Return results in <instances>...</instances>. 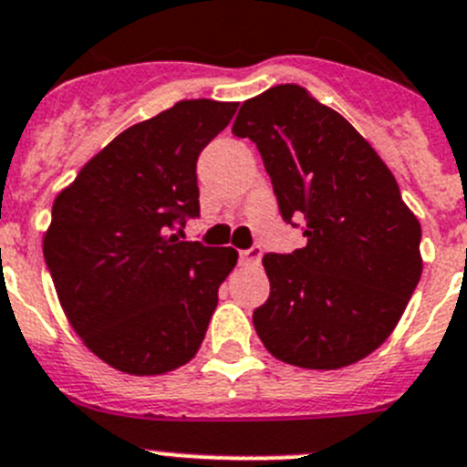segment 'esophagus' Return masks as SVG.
Segmentation results:
<instances>
[{"label":"esophagus","instance_id":"esophagus-1","mask_svg":"<svg viewBox=\"0 0 467 467\" xmlns=\"http://www.w3.org/2000/svg\"><path fill=\"white\" fill-rule=\"evenodd\" d=\"M261 256H264L261 245H252V247H247V250H241L238 259H241L243 265H259Z\"/></svg>","mask_w":467,"mask_h":467}]
</instances>
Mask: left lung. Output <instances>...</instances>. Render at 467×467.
<instances>
[{
  "mask_svg": "<svg viewBox=\"0 0 467 467\" xmlns=\"http://www.w3.org/2000/svg\"><path fill=\"white\" fill-rule=\"evenodd\" d=\"M234 135L259 149L286 224L307 245L264 256L256 335L277 359L341 369L374 353L421 277V226L388 164L341 114L297 84L245 100ZM306 217V226L292 217Z\"/></svg>",
  "mask_w": 467,
  "mask_h": 467,
  "instance_id": "obj_1",
  "label": "left lung"
}]
</instances>
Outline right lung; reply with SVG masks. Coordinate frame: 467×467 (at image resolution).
I'll return each instance as SVG.
<instances>
[{"mask_svg": "<svg viewBox=\"0 0 467 467\" xmlns=\"http://www.w3.org/2000/svg\"><path fill=\"white\" fill-rule=\"evenodd\" d=\"M238 103L183 100L114 137L55 199L43 256L91 353L155 376L197 355L236 250L181 241L199 217L197 160Z\"/></svg>", "mask_w": 467, "mask_h": 467, "instance_id": "obj_1", "label": "right lung"}]
</instances>
